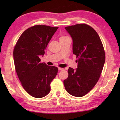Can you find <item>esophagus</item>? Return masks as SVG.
<instances>
[{
  "mask_svg": "<svg viewBox=\"0 0 120 120\" xmlns=\"http://www.w3.org/2000/svg\"><path fill=\"white\" fill-rule=\"evenodd\" d=\"M58 70H64V68H58Z\"/></svg>",
  "mask_w": 120,
  "mask_h": 120,
  "instance_id": "esophagus-1",
  "label": "esophagus"
}]
</instances>
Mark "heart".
Returning a JSON list of instances; mask_svg holds the SVG:
<instances>
[{"mask_svg":"<svg viewBox=\"0 0 120 120\" xmlns=\"http://www.w3.org/2000/svg\"><path fill=\"white\" fill-rule=\"evenodd\" d=\"M69 38V37H68V36H61L60 38V40H62V39H64V38Z\"/></svg>","mask_w":120,"mask_h":120,"instance_id":"1","label":"heart"}]
</instances>
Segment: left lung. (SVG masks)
I'll return each instance as SVG.
<instances>
[{
	"instance_id": "8db88e82",
	"label": "left lung",
	"mask_w": 120,
	"mask_h": 120,
	"mask_svg": "<svg viewBox=\"0 0 120 120\" xmlns=\"http://www.w3.org/2000/svg\"><path fill=\"white\" fill-rule=\"evenodd\" d=\"M72 40V52L78 58L76 69L69 67L68 77L64 80L69 94L82 97L92 90L98 82L105 64V54L99 35L85 24L65 27Z\"/></svg>"
}]
</instances>
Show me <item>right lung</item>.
Segmentation results:
<instances>
[{"label": "right lung", "mask_w": 120, "mask_h": 120, "mask_svg": "<svg viewBox=\"0 0 120 120\" xmlns=\"http://www.w3.org/2000/svg\"><path fill=\"white\" fill-rule=\"evenodd\" d=\"M58 27L35 25L25 30L14 48L13 57L16 71L24 89L32 96L42 98L50 92V84L58 69L41 63L40 56Z\"/></svg>", "instance_id": "right-lung-1"}]
</instances>
